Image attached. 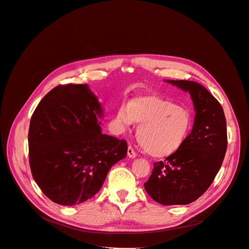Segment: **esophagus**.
I'll list each match as a JSON object with an SVG mask.
<instances>
[{"label":"esophagus","mask_w":249,"mask_h":249,"mask_svg":"<svg viewBox=\"0 0 249 249\" xmlns=\"http://www.w3.org/2000/svg\"><path fill=\"white\" fill-rule=\"evenodd\" d=\"M136 153H135V150L131 147V146H129L127 147V157L129 158H132V159H134V158H136Z\"/></svg>","instance_id":"34e87169"}]
</instances>
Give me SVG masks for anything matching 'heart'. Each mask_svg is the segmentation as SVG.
I'll use <instances>...</instances> for the list:
<instances>
[{"instance_id": "heart-1", "label": "heart", "mask_w": 249, "mask_h": 249, "mask_svg": "<svg viewBox=\"0 0 249 249\" xmlns=\"http://www.w3.org/2000/svg\"><path fill=\"white\" fill-rule=\"evenodd\" d=\"M120 127L139 124L137 138L145 152L154 158L169 157L182 148L192 127L187 109L158 95L139 96L117 110Z\"/></svg>"}]
</instances>
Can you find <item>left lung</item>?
Listing matches in <instances>:
<instances>
[{"label":"left lung","mask_w":249,"mask_h":249,"mask_svg":"<svg viewBox=\"0 0 249 249\" xmlns=\"http://www.w3.org/2000/svg\"><path fill=\"white\" fill-rule=\"evenodd\" d=\"M166 82L189 92L194 123L182 148L154 163L144 188L161 205H188L208 190L221 167L228 146L227 122L221 105L202 85L185 80Z\"/></svg>","instance_id":"left-lung-1"}]
</instances>
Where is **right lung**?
I'll return each instance as SVG.
<instances>
[{"label":"right lung","instance_id":"1","mask_svg":"<svg viewBox=\"0 0 249 249\" xmlns=\"http://www.w3.org/2000/svg\"><path fill=\"white\" fill-rule=\"evenodd\" d=\"M103 116L87 84L57 86L36 107L28 136L30 167L52 201L73 206L90 199L125 158L126 142L102 133Z\"/></svg>","mask_w":249,"mask_h":249}]
</instances>
